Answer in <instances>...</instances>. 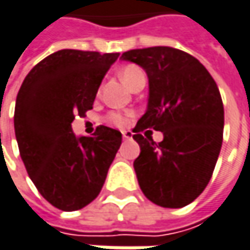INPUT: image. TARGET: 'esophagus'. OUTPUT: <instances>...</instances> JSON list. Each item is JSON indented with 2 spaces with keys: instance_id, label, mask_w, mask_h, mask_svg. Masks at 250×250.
<instances>
[{
  "instance_id": "obj_1",
  "label": "esophagus",
  "mask_w": 250,
  "mask_h": 250,
  "mask_svg": "<svg viewBox=\"0 0 250 250\" xmlns=\"http://www.w3.org/2000/svg\"><path fill=\"white\" fill-rule=\"evenodd\" d=\"M123 139L125 140L133 139V133H131V131H123Z\"/></svg>"
}]
</instances>
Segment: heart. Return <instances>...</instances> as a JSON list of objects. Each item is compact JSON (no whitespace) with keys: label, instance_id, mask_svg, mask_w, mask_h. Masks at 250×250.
I'll list each match as a JSON object with an SVG mask.
<instances>
[{"label":"heart","instance_id":"obj_1","mask_svg":"<svg viewBox=\"0 0 250 250\" xmlns=\"http://www.w3.org/2000/svg\"><path fill=\"white\" fill-rule=\"evenodd\" d=\"M140 78H144V73L140 67L134 66V65H128L120 70V79L125 82L128 87H131L134 84V82L139 81ZM109 120L117 127H125L128 123V119L120 113H111L109 116Z\"/></svg>","mask_w":250,"mask_h":250}]
</instances>
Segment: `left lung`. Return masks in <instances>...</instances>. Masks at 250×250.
Returning a JSON list of instances; mask_svg holds the SVG:
<instances>
[{
	"mask_svg": "<svg viewBox=\"0 0 250 250\" xmlns=\"http://www.w3.org/2000/svg\"><path fill=\"white\" fill-rule=\"evenodd\" d=\"M122 61L144 69L147 110L134 127L140 155L134 171L143 194L160 207L183 208L208 185L224 134V104L205 66L187 52L153 46L125 52ZM161 131L163 142L143 138Z\"/></svg>",
	"mask_w": 250,
	"mask_h": 250,
	"instance_id": "8db88e82",
	"label": "left lung"
}]
</instances>
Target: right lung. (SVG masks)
<instances>
[{
  "mask_svg": "<svg viewBox=\"0 0 250 250\" xmlns=\"http://www.w3.org/2000/svg\"><path fill=\"white\" fill-rule=\"evenodd\" d=\"M120 53L62 49L26 75L17 96L14 128L28 175L41 195L62 211H76L102 191L122 144L106 125L76 136L75 116L93 109L99 86Z\"/></svg>",
  "mask_w": 250,
  "mask_h": 250,
  "instance_id": "1",
  "label": "right lung"
}]
</instances>
